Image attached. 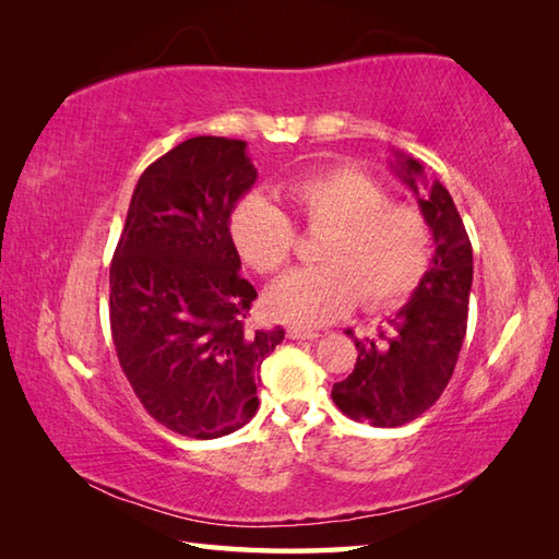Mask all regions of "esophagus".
Wrapping results in <instances>:
<instances>
[{"label": "esophagus", "mask_w": 559, "mask_h": 559, "mask_svg": "<svg viewBox=\"0 0 559 559\" xmlns=\"http://www.w3.org/2000/svg\"><path fill=\"white\" fill-rule=\"evenodd\" d=\"M288 338H293V341H312V338H319V331L305 329V326H290Z\"/></svg>", "instance_id": "1"}]
</instances>
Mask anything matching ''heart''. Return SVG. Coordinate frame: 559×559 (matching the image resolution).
I'll return each instance as SVG.
<instances>
[{
	"instance_id": "heart-1",
	"label": "heart",
	"mask_w": 559,
	"mask_h": 559,
	"mask_svg": "<svg viewBox=\"0 0 559 559\" xmlns=\"http://www.w3.org/2000/svg\"><path fill=\"white\" fill-rule=\"evenodd\" d=\"M295 216L317 245L319 266L290 271L266 293L271 317L319 326L350 312L358 298L370 310L396 305L430 264L432 230L425 213L391 201L386 187L353 168L319 173L288 187ZM230 240L249 269L276 273L295 249V225L273 201L249 194L230 213Z\"/></svg>"
}]
</instances>
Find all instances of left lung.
<instances>
[{
  "label": "left lung",
  "instance_id": "left-lung-1",
  "mask_svg": "<svg viewBox=\"0 0 559 559\" xmlns=\"http://www.w3.org/2000/svg\"><path fill=\"white\" fill-rule=\"evenodd\" d=\"M396 173L415 194L423 165L399 156ZM430 221L435 257L413 298L379 326L374 338H355V370L336 382L331 399L350 420L374 427L406 425L442 396L461 353L468 324L473 249L468 233L444 185L418 199Z\"/></svg>",
  "mask_w": 559,
  "mask_h": 559
}]
</instances>
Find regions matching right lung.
<instances>
[{"label":"right lung","mask_w":559,"mask_h":559,"mask_svg":"<svg viewBox=\"0 0 559 559\" xmlns=\"http://www.w3.org/2000/svg\"><path fill=\"white\" fill-rule=\"evenodd\" d=\"M240 139L194 136L151 163L110 264V329L122 372L153 420L216 439L259 408V367L286 336L249 329L230 213L257 180Z\"/></svg>","instance_id":"obj_1"}]
</instances>
